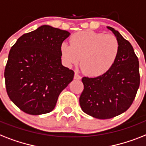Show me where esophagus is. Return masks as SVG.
Segmentation results:
<instances>
[{
    "mask_svg": "<svg viewBox=\"0 0 146 146\" xmlns=\"http://www.w3.org/2000/svg\"><path fill=\"white\" fill-rule=\"evenodd\" d=\"M74 79H82V76L80 75H79V73L76 72L75 75H74Z\"/></svg>",
    "mask_w": 146,
    "mask_h": 146,
    "instance_id": "34e87169",
    "label": "esophagus"
}]
</instances>
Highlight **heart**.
<instances>
[{"label":"heart","instance_id":"1","mask_svg":"<svg viewBox=\"0 0 146 146\" xmlns=\"http://www.w3.org/2000/svg\"><path fill=\"white\" fill-rule=\"evenodd\" d=\"M61 54L67 66L81 64L87 74L100 76L110 70L117 61L120 45L112 34L83 31L73 34L70 44L61 45Z\"/></svg>","mask_w":146,"mask_h":146}]
</instances>
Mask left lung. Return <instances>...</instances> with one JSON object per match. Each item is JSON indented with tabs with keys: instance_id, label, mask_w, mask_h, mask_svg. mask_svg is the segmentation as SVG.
Here are the masks:
<instances>
[{
	"instance_id": "8db88e82",
	"label": "left lung",
	"mask_w": 146,
	"mask_h": 146,
	"mask_svg": "<svg viewBox=\"0 0 146 146\" xmlns=\"http://www.w3.org/2000/svg\"><path fill=\"white\" fill-rule=\"evenodd\" d=\"M107 28L120 45L117 61L104 75L83 77L84 90L79 98L82 111L99 119L112 118L128 110L140 83L138 58L133 46L118 31Z\"/></svg>"
}]
</instances>
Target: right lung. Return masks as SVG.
Masks as SVG:
<instances>
[{"label":"right lung","mask_w":146,"mask_h":146,"mask_svg":"<svg viewBox=\"0 0 146 146\" xmlns=\"http://www.w3.org/2000/svg\"><path fill=\"white\" fill-rule=\"evenodd\" d=\"M70 32L42 25L18 39L4 71L9 99L23 112L46 114L73 81L74 72L61 64V45Z\"/></svg>","instance_id":"obj_1"}]
</instances>
